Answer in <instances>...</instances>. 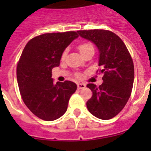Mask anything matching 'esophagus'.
Masks as SVG:
<instances>
[{"label":"esophagus","instance_id":"esophagus-1","mask_svg":"<svg viewBox=\"0 0 151 151\" xmlns=\"http://www.w3.org/2000/svg\"><path fill=\"white\" fill-rule=\"evenodd\" d=\"M86 87V84L84 83H78V88L79 90H81V89H84Z\"/></svg>","mask_w":151,"mask_h":151}]
</instances>
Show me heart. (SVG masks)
<instances>
[{"instance_id": "obj_1", "label": "heart", "mask_w": 151, "mask_h": 151, "mask_svg": "<svg viewBox=\"0 0 151 151\" xmlns=\"http://www.w3.org/2000/svg\"><path fill=\"white\" fill-rule=\"evenodd\" d=\"M93 48V46H92L91 43H82V44H80L78 46V49L80 51V52L83 54V53H85L86 51H88L89 49H91ZM65 56V53L63 54V56Z\"/></svg>"}]
</instances>
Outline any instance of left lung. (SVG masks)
Wrapping results in <instances>:
<instances>
[{
	"label": "left lung",
	"mask_w": 151,
	"mask_h": 151,
	"mask_svg": "<svg viewBox=\"0 0 151 151\" xmlns=\"http://www.w3.org/2000/svg\"><path fill=\"white\" fill-rule=\"evenodd\" d=\"M81 37L95 44L99 50V66L104 73L99 87L87 84L93 95L87 103L89 111L101 120L116 116L131 95L134 80V67L125 44L118 35L105 30L78 31Z\"/></svg>",
	"instance_id": "8db88e82"
}]
</instances>
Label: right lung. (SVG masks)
<instances>
[{
  "mask_svg": "<svg viewBox=\"0 0 151 151\" xmlns=\"http://www.w3.org/2000/svg\"><path fill=\"white\" fill-rule=\"evenodd\" d=\"M78 37L75 31L43 34L31 39L22 51L17 66L19 91L27 107L42 120L62 116L77 90L70 81L54 84L52 69L60 65L64 51Z\"/></svg>",
  "mask_w": 151,
  "mask_h": 151,
  "instance_id": "obj_1",
  "label": "right lung"
}]
</instances>
